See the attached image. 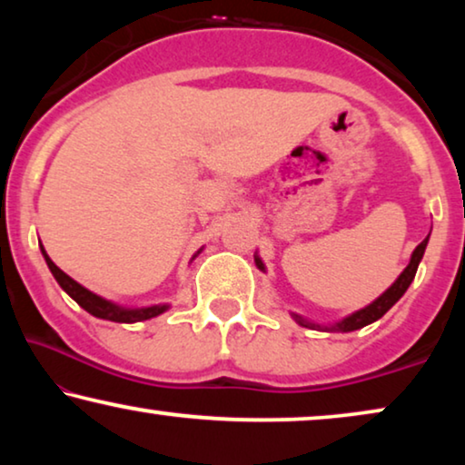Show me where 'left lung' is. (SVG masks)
<instances>
[{"label": "left lung", "mask_w": 465, "mask_h": 465, "mask_svg": "<svg viewBox=\"0 0 465 465\" xmlns=\"http://www.w3.org/2000/svg\"><path fill=\"white\" fill-rule=\"evenodd\" d=\"M428 239H430V234L421 241V243L415 247V252H412L409 266H406V269L400 272V277L391 283V288H387L383 294L377 298V301H372L371 304H368V307L355 311V313H351V315H347L345 320L332 323V326H323V330H328V332H353V330H360V328L368 326V323L381 320V317H383L387 311H390L393 304H396L400 298L404 296V292L409 290V285L412 283V279H415V272L419 269V262H421V258H423V253H425V247H428ZM256 264H258V269L264 271L262 260H260L258 256H256ZM292 317H294V320L301 323V326H304V328H320L322 330L320 323H313V322L304 320L302 315L292 313Z\"/></svg>", "instance_id": "left-lung-1"}]
</instances>
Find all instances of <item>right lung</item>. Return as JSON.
I'll return each instance as SVG.
<instances>
[{
  "label": "right lung",
  "instance_id": "obj_1",
  "mask_svg": "<svg viewBox=\"0 0 465 465\" xmlns=\"http://www.w3.org/2000/svg\"><path fill=\"white\" fill-rule=\"evenodd\" d=\"M40 250H42L44 260H46L50 272H53L54 279H56V283H59L61 288L65 290L67 294L80 304L82 309L88 311V313L94 315V317H99V320L118 322V323H135V322L152 320V317L161 315L169 309V304H152V307H142V309H126V307H120V304L112 302V301H105V298L97 296L94 292L86 290L84 285L74 282V279L69 277L67 272H63L59 266H56L53 260H50V256L46 253V250H44L42 243H40Z\"/></svg>",
  "mask_w": 465,
  "mask_h": 465
}]
</instances>
